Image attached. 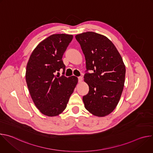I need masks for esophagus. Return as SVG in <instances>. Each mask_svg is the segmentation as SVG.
<instances>
[{
	"label": "esophagus",
	"mask_w": 153,
	"mask_h": 153,
	"mask_svg": "<svg viewBox=\"0 0 153 153\" xmlns=\"http://www.w3.org/2000/svg\"><path fill=\"white\" fill-rule=\"evenodd\" d=\"M78 81H79V82H81L82 81V77H78Z\"/></svg>",
	"instance_id": "34e87169"
}]
</instances>
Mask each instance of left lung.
<instances>
[{
	"mask_svg": "<svg viewBox=\"0 0 153 153\" xmlns=\"http://www.w3.org/2000/svg\"><path fill=\"white\" fill-rule=\"evenodd\" d=\"M86 60L84 81L89 91L83 97L85 107L92 114L103 117L117 105L123 91L125 66L112 42L94 32L76 36ZM94 72L89 74L88 71Z\"/></svg>",
	"mask_w": 153,
	"mask_h": 153,
	"instance_id": "8db88e82",
	"label": "left lung"
}]
</instances>
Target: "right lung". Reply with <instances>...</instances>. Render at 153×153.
<instances>
[{"instance_id": "1", "label": "right lung", "mask_w": 153, "mask_h": 153, "mask_svg": "<svg viewBox=\"0 0 153 153\" xmlns=\"http://www.w3.org/2000/svg\"><path fill=\"white\" fill-rule=\"evenodd\" d=\"M73 35L53 34L42 41L31 53L26 69V82L38 110L47 116H56L67 107L78 82L76 76H59L65 73L62 56Z\"/></svg>"}]
</instances>
